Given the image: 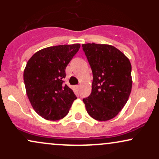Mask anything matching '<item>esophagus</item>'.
Masks as SVG:
<instances>
[{"label": "esophagus", "instance_id": "1", "mask_svg": "<svg viewBox=\"0 0 159 159\" xmlns=\"http://www.w3.org/2000/svg\"><path fill=\"white\" fill-rule=\"evenodd\" d=\"M80 87H81V86H80V85H77V86H76V88H77L78 90H80Z\"/></svg>", "mask_w": 159, "mask_h": 159}]
</instances>
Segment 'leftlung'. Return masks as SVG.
<instances>
[{"label": "left lung", "mask_w": 159, "mask_h": 159, "mask_svg": "<svg viewBox=\"0 0 159 159\" xmlns=\"http://www.w3.org/2000/svg\"><path fill=\"white\" fill-rule=\"evenodd\" d=\"M93 72L92 92L83 98L88 114L98 121L115 117L132 90V65L123 53L110 45H82Z\"/></svg>", "instance_id": "left-lung-1"}]
</instances>
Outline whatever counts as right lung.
<instances>
[{
    "instance_id": "1",
    "label": "right lung",
    "mask_w": 159,
    "mask_h": 159,
    "mask_svg": "<svg viewBox=\"0 0 159 159\" xmlns=\"http://www.w3.org/2000/svg\"><path fill=\"white\" fill-rule=\"evenodd\" d=\"M80 44L51 46L39 51L27 62L24 82L31 105L48 120L66 116L77 97L66 84V67L77 54Z\"/></svg>"
}]
</instances>
